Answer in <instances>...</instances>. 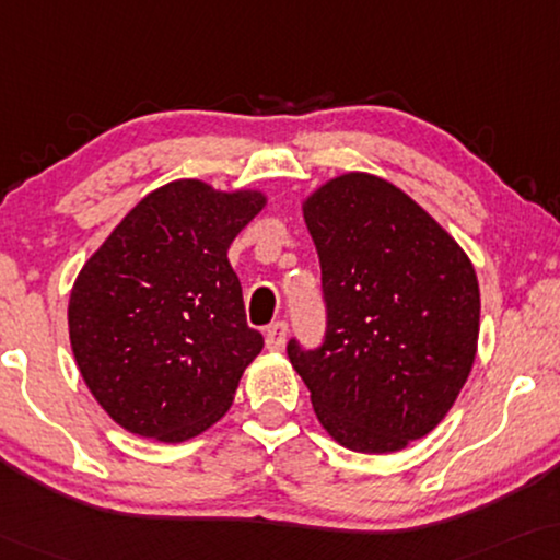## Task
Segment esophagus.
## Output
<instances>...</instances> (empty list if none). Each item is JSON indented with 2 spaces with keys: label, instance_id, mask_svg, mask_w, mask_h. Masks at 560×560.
Returning a JSON list of instances; mask_svg holds the SVG:
<instances>
[{
  "label": "esophagus",
  "instance_id": "34e87169",
  "mask_svg": "<svg viewBox=\"0 0 560 560\" xmlns=\"http://www.w3.org/2000/svg\"><path fill=\"white\" fill-rule=\"evenodd\" d=\"M287 322H273V325L266 327V348L271 352H281L283 345H287Z\"/></svg>",
  "mask_w": 560,
  "mask_h": 560
}]
</instances>
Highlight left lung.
<instances>
[{"mask_svg":"<svg viewBox=\"0 0 560 560\" xmlns=\"http://www.w3.org/2000/svg\"><path fill=\"white\" fill-rule=\"evenodd\" d=\"M317 246L325 342L291 365L337 444L400 452L454 406L475 365L479 283L459 243L388 179L348 172L302 205Z\"/></svg>","mask_w":560,"mask_h":560,"instance_id":"8db88e82","label":"left lung"}]
</instances>
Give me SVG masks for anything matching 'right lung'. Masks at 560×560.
Listing matches in <instances>:
<instances>
[{
    "label": "right lung",
    "mask_w": 560,
    "mask_h": 560,
    "mask_svg": "<svg viewBox=\"0 0 560 560\" xmlns=\"http://www.w3.org/2000/svg\"><path fill=\"white\" fill-rule=\"evenodd\" d=\"M258 190L200 179L149 192L70 291V348L101 408L131 434L187 441L225 416L264 348L228 248L264 210Z\"/></svg>",
    "instance_id": "1"
}]
</instances>
